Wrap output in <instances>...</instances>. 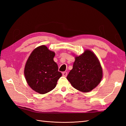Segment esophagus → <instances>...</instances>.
<instances>
[{"label":"esophagus","instance_id":"obj_1","mask_svg":"<svg viewBox=\"0 0 126 126\" xmlns=\"http://www.w3.org/2000/svg\"><path fill=\"white\" fill-rule=\"evenodd\" d=\"M62 75H63V76L66 77V76H67V73H66V72H65V71H64V72H63V73H62Z\"/></svg>","mask_w":126,"mask_h":126}]
</instances>
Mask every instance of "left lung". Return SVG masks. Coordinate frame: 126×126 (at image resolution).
<instances>
[{"label": "left lung", "instance_id": "1", "mask_svg": "<svg viewBox=\"0 0 126 126\" xmlns=\"http://www.w3.org/2000/svg\"><path fill=\"white\" fill-rule=\"evenodd\" d=\"M73 69L66 79L74 88L80 92L88 93L94 89L101 82L103 71L97 56L87 49L79 56H75Z\"/></svg>", "mask_w": 126, "mask_h": 126}]
</instances>
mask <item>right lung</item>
I'll return each mask as SVG.
<instances>
[{
    "instance_id": "1",
    "label": "right lung",
    "mask_w": 126,
    "mask_h": 126,
    "mask_svg": "<svg viewBox=\"0 0 126 126\" xmlns=\"http://www.w3.org/2000/svg\"><path fill=\"white\" fill-rule=\"evenodd\" d=\"M55 56L54 52L43 45L32 51L26 62L24 71L26 81L32 89L41 94L54 89L62 76L53 61Z\"/></svg>"
}]
</instances>
